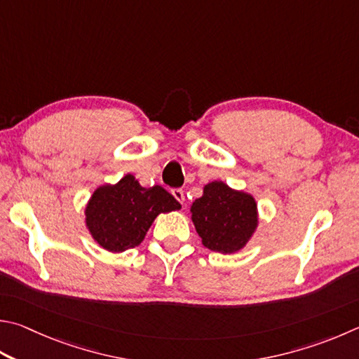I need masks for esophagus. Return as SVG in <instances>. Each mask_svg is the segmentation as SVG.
I'll use <instances>...</instances> for the list:
<instances>
[{
    "label": "esophagus",
    "mask_w": 359,
    "mask_h": 359,
    "mask_svg": "<svg viewBox=\"0 0 359 359\" xmlns=\"http://www.w3.org/2000/svg\"><path fill=\"white\" fill-rule=\"evenodd\" d=\"M171 193H172V196L180 202V204H184V202H185V193H184V190H182V188H174Z\"/></svg>",
    "instance_id": "obj_1"
}]
</instances>
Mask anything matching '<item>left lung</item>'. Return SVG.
<instances>
[{"label":"left lung","instance_id":"1","mask_svg":"<svg viewBox=\"0 0 359 359\" xmlns=\"http://www.w3.org/2000/svg\"><path fill=\"white\" fill-rule=\"evenodd\" d=\"M191 219L208 250L236 252L256 229L257 205L250 194L232 190L223 182H212L204 187L202 198L193 202Z\"/></svg>","mask_w":359,"mask_h":359}]
</instances>
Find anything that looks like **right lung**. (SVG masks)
Instances as JSON below:
<instances>
[{"label": "right lung", "instance_id": "obj_1", "mask_svg": "<svg viewBox=\"0 0 359 359\" xmlns=\"http://www.w3.org/2000/svg\"><path fill=\"white\" fill-rule=\"evenodd\" d=\"M165 188H144L132 174L116 185L97 188L86 207V224L97 243L111 252L138 246L158 213L179 210Z\"/></svg>", "mask_w": 359, "mask_h": 359}]
</instances>
